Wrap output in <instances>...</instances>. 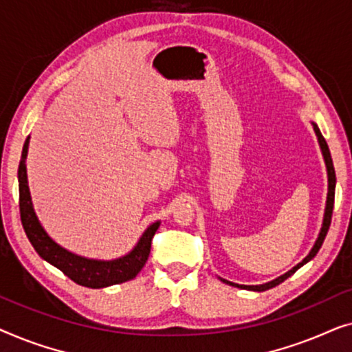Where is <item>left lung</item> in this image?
Wrapping results in <instances>:
<instances>
[{
	"label": "left lung",
	"mask_w": 352,
	"mask_h": 352,
	"mask_svg": "<svg viewBox=\"0 0 352 352\" xmlns=\"http://www.w3.org/2000/svg\"><path fill=\"white\" fill-rule=\"evenodd\" d=\"M312 126H314V133L317 136V141H319V146H320V151H322V155H324V162H325V166H327V177H329V192H327V204H325V213H324V221H322V228H320V232H319V237H317L314 247L311 248V252L307 256L302 259L301 263H298L295 267L290 269V271L283 274V276L274 278V280L267 282V283H261V285H239V283H234V282H229V280H224V278H221L224 283H228V285H232V287H237V288H243V290H252V292H266L269 288L278 285V283H282L283 280H287L288 277L292 276V274H295L298 269L301 266H305L307 261H311L312 258L316 256L317 252H319L322 243H324L325 240V235L329 232V228H330V223H331V213H333V201H335V186H336V176H335V168H333V162H331V155H330V151H329V146H327L324 136H322L320 129L317 124L312 122Z\"/></svg>",
	"instance_id": "left-lung-1"
}]
</instances>
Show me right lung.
<instances>
[{
	"mask_svg": "<svg viewBox=\"0 0 352 352\" xmlns=\"http://www.w3.org/2000/svg\"><path fill=\"white\" fill-rule=\"evenodd\" d=\"M30 136L27 138L22 148L21 163H19L17 179H19V208H21V219L23 230H25L28 240L35 248V252L52 266L59 269L67 277L72 278L78 285L88 288H104L110 285H117L131 280L141 272L146 264L148 253H151V243L157 229L160 228V221H155L144 230L141 239L134 245L131 252L120 256L117 259H91L80 256L60 247L54 242L43 228L40 219L35 213L32 204L30 189H28L27 179V153Z\"/></svg>",
	"mask_w": 352,
	"mask_h": 352,
	"instance_id": "obj_1",
	"label": "right lung"
}]
</instances>
